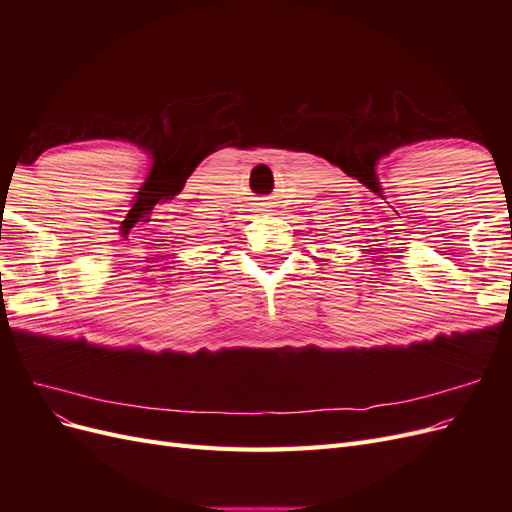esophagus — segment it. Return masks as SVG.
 Returning a JSON list of instances; mask_svg holds the SVG:
<instances>
[{"label": "esophagus", "mask_w": 512, "mask_h": 512, "mask_svg": "<svg viewBox=\"0 0 512 512\" xmlns=\"http://www.w3.org/2000/svg\"><path fill=\"white\" fill-rule=\"evenodd\" d=\"M262 200H265V203H258L260 205L258 211H271V203H267V198H262Z\"/></svg>", "instance_id": "obj_1"}]
</instances>
